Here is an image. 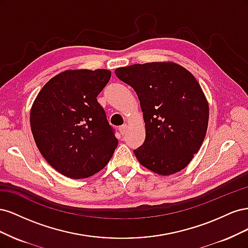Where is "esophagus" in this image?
I'll use <instances>...</instances> for the list:
<instances>
[{
    "instance_id": "obj_1",
    "label": "esophagus",
    "mask_w": 248,
    "mask_h": 248,
    "mask_svg": "<svg viewBox=\"0 0 248 248\" xmlns=\"http://www.w3.org/2000/svg\"><path fill=\"white\" fill-rule=\"evenodd\" d=\"M127 128H128V125H127V124H123L122 126L119 127V131H120V133H121L122 136H123V134H125V132L127 131Z\"/></svg>"
}]
</instances>
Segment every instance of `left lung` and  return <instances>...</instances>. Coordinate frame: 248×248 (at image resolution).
I'll return each instance as SVG.
<instances>
[{
	"label": "left lung",
	"mask_w": 248,
	"mask_h": 248,
	"mask_svg": "<svg viewBox=\"0 0 248 248\" xmlns=\"http://www.w3.org/2000/svg\"><path fill=\"white\" fill-rule=\"evenodd\" d=\"M115 73L140 103L146 139L133 150L140 163L161 176L183 170L199 152L208 127V101L196 78L172 62L133 64Z\"/></svg>",
	"instance_id": "1"
}]
</instances>
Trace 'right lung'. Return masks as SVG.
<instances>
[{
    "label": "right lung",
    "mask_w": 248,
    "mask_h": 248,
    "mask_svg": "<svg viewBox=\"0 0 248 248\" xmlns=\"http://www.w3.org/2000/svg\"><path fill=\"white\" fill-rule=\"evenodd\" d=\"M107 69L66 70L49 79L31 108L35 142L62 175L91 177L108 163L118 140L97 96L110 78Z\"/></svg>",
    "instance_id": "add662e5"
}]
</instances>
